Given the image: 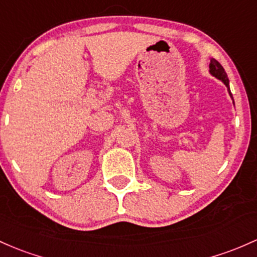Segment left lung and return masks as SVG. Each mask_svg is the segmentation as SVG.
<instances>
[{
    "label": "left lung",
    "instance_id": "1",
    "mask_svg": "<svg viewBox=\"0 0 257 257\" xmlns=\"http://www.w3.org/2000/svg\"><path fill=\"white\" fill-rule=\"evenodd\" d=\"M209 73H211L212 76L216 77V78L219 79V81H222L223 83L227 85V88H228V90H229V95L231 96L230 89H229L228 76H227V73H225L224 68L222 67V65H220V63L218 62L217 60L211 59V62H209ZM233 103H234V101H233Z\"/></svg>",
    "mask_w": 257,
    "mask_h": 257
}]
</instances>
